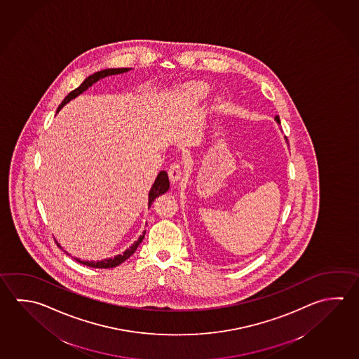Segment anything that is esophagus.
I'll use <instances>...</instances> for the list:
<instances>
[{
  "label": "esophagus",
  "instance_id": "obj_1",
  "mask_svg": "<svg viewBox=\"0 0 359 359\" xmlns=\"http://www.w3.org/2000/svg\"><path fill=\"white\" fill-rule=\"evenodd\" d=\"M168 175H170V181H172V182H178L183 176L182 165L180 163L170 164Z\"/></svg>",
  "mask_w": 359,
  "mask_h": 359
}]
</instances>
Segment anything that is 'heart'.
Instances as JSON below:
<instances>
[{
  "label": "heart",
  "mask_w": 359,
  "mask_h": 359,
  "mask_svg": "<svg viewBox=\"0 0 359 359\" xmlns=\"http://www.w3.org/2000/svg\"><path fill=\"white\" fill-rule=\"evenodd\" d=\"M210 93V87L203 82H191L183 86L178 91V96L183 102L189 104H196L201 102L203 100L208 97Z\"/></svg>",
  "instance_id": "heart-1"
}]
</instances>
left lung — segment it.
<instances>
[{
	"label": "left lung",
	"mask_w": 359,
	"mask_h": 359,
	"mask_svg": "<svg viewBox=\"0 0 359 359\" xmlns=\"http://www.w3.org/2000/svg\"><path fill=\"white\" fill-rule=\"evenodd\" d=\"M274 120L277 121V124L280 125V118H278V116H274Z\"/></svg>",
	"instance_id": "8db88e82"
}]
</instances>
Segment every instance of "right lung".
Segmentation results:
<instances>
[{"mask_svg": "<svg viewBox=\"0 0 359 359\" xmlns=\"http://www.w3.org/2000/svg\"><path fill=\"white\" fill-rule=\"evenodd\" d=\"M131 71V68H107V69H102L100 72L93 73L91 76H88L87 79L82 82V85L77 87L76 90H73L72 92L68 93V96L62 101V104H59L58 110L57 112L60 111V109H63L65 104H68L73 98L79 97V95H82L83 92L87 91L92 85H95L96 82H98L100 79H104V77H109V76H115V74H121V73H126ZM170 189V180H168V175L165 170H161L156 176V181L153 183L151 189L149 191V195H148V208L153 203V201L156 200L158 196L163 195L167 191ZM144 236H145V230L143 231V234L140 235L137 238V241H134L130 245V248L126 249L124 253L121 255H115L114 258H106L102 261H81L79 258H74L76 261L85 264L87 267L92 268H112L116 267L118 264H121L123 262L126 261L128 258H130L131 255H134V252L137 250V245L143 241ZM57 245L59 248L62 249L60 244L58 241H55ZM67 253V252H65ZM68 255V253H67Z\"/></svg>", "mask_w": 359, "mask_h": 359, "instance_id": "add662e5", "label": "right lung"}]
</instances>
